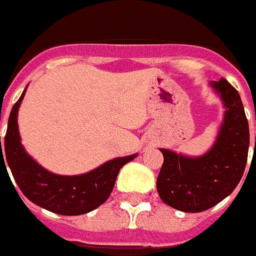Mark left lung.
<instances>
[{"instance_id":"obj_1","label":"left lung","mask_w":256,"mask_h":256,"mask_svg":"<svg viewBox=\"0 0 256 256\" xmlns=\"http://www.w3.org/2000/svg\"><path fill=\"white\" fill-rule=\"evenodd\" d=\"M211 88L224 104V118L214 146L200 156H186L166 148L156 190L166 204L184 212L208 210L235 190L248 156L250 132L242 100L227 80Z\"/></svg>"}]
</instances>
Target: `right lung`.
Listing matches in <instances>:
<instances>
[{
    "label": "right lung",
    "mask_w": 256,
    "mask_h": 256,
    "mask_svg": "<svg viewBox=\"0 0 256 256\" xmlns=\"http://www.w3.org/2000/svg\"><path fill=\"white\" fill-rule=\"evenodd\" d=\"M25 92L26 88L10 112L5 152L1 148L0 162L5 164L4 156H6V162L22 194L37 206L61 215H81L96 210L112 194L120 168L134 160L136 154L108 160L86 174L68 176L50 172L40 166L21 144L17 116Z\"/></svg>",
    "instance_id": "obj_1"
}]
</instances>
